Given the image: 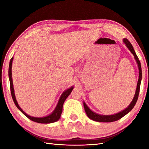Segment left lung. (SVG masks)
<instances>
[{
	"label": "left lung",
	"instance_id": "obj_1",
	"mask_svg": "<svg viewBox=\"0 0 149 149\" xmlns=\"http://www.w3.org/2000/svg\"><path fill=\"white\" fill-rule=\"evenodd\" d=\"M123 42H124V43L126 45V46H127V47L129 49V50L131 52H132V53L133 54V56H134L135 59L136 61H137V63L138 64L139 70V79H138V82H137V89H136L134 98H133V99L132 100V102H131V104L128 106V107L127 108H125V110H123V111H122V112H120L119 113H118V114H116L114 115H109V116H104V115L103 116V115L96 114V113L93 112L92 110H91L89 108V107H88L86 105V104H85V102H84V108H85V112H86L87 116L89 117L90 119H91L92 120L96 121V122H115V121L120 120L133 109V107H135L136 102H137V101L139 94L141 81V79H142V71H141V62L139 61V58H138L137 54H136V53H135L134 49H133V46L132 45V44L130 43V42L128 41L127 39H123Z\"/></svg>",
	"mask_w": 149,
	"mask_h": 149
}]
</instances>
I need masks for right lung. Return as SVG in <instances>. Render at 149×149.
Returning a JSON list of instances; mask_svg holds the SVG:
<instances>
[{"instance_id": "1", "label": "right lung", "mask_w": 149, "mask_h": 149, "mask_svg": "<svg viewBox=\"0 0 149 149\" xmlns=\"http://www.w3.org/2000/svg\"><path fill=\"white\" fill-rule=\"evenodd\" d=\"M12 60H13V57L10 59V64H9V68H8V76H9V79H10V91H11V95L12 99H13L14 104H16L17 108L21 111V112L23 113V114L26 116V117L29 118V120H31L33 122L40 123H52L55 122L56 121L58 120L60 118V116L62 112V107H63V104L65 101V100L67 99V97L70 95V93H71L74 87H70V89H67L66 91L62 93V95L60 97L59 101L58 102V104L56 106V108L54 110V112L52 113L51 114H50L47 116L42 117V118H35V117H31L30 116L27 115L26 113H25L23 110H22V108L19 107L18 104L16 101V97H15L14 95V87H13V84H12Z\"/></svg>"}]
</instances>
